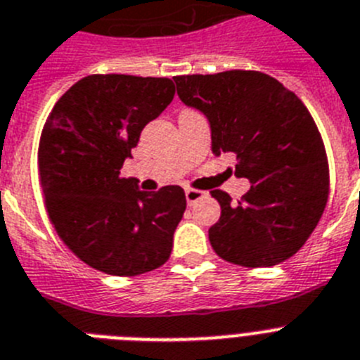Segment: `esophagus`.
<instances>
[{
    "instance_id": "esophagus-1",
    "label": "esophagus",
    "mask_w": 360,
    "mask_h": 360,
    "mask_svg": "<svg viewBox=\"0 0 360 360\" xmlns=\"http://www.w3.org/2000/svg\"><path fill=\"white\" fill-rule=\"evenodd\" d=\"M206 193L201 192V190H193V188H188L186 192H184V198H186V202H188V206H193L195 202L199 201V199L205 198Z\"/></svg>"
}]
</instances>
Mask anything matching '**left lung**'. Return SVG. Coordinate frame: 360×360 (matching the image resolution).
<instances>
[{"label":"left lung","instance_id":"8db88e82","mask_svg":"<svg viewBox=\"0 0 360 360\" xmlns=\"http://www.w3.org/2000/svg\"><path fill=\"white\" fill-rule=\"evenodd\" d=\"M174 81L181 101L210 123L212 152L236 155V176L252 183L239 202L223 190L212 192L221 205L208 230L215 254L248 268L292 257L317 226L330 188L326 150L308 108L262 72Z\"/></svg>","mask_w":360,"mask_h":360}]
</instances>
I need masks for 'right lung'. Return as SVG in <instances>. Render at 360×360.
<instances>
[{
	"label": "right lung",
	"mask_w": 360,
	"mask_h": 360,
	"mask_svg": "<svg viewBox=\"0 0 360 360\" xmlns=\"http://www.w3.org/2000/svg\"><path fill=\"white\" fill-rule=\"evenodd\" d=\"M174 94L167 77L96 74L72 85L46 120L37 154L46 212L65 245L96 270L139 275L170 257L183 188L143 192L120 170Z\"/></svg>",
	"instance_id": "add662e5"
}]
</instances>
